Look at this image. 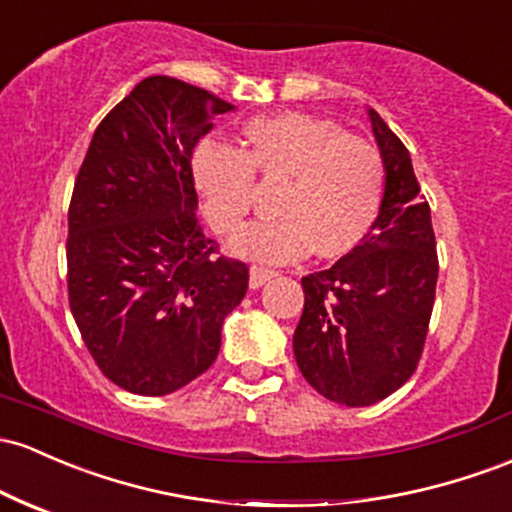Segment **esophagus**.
Masks as SVG:
<instances>
[{
  "label": "esophagus",
  "instance_id": "esophagus-1",
  "mask_svg": "<svg viewBox=\"0 0 512 512\" xmlns=\"http://www.w3.org/2000/svg\"><path fill=\"white\" fill-rule=\"evenodd\" d=\"M274 274H277V272H274V269L252 265L250 267V286H252V289H260V286L265 284V282H269V279H272Z\"/></svg>",
  "mask_w": 512,
  "mask_h": 512
}]
</instances>
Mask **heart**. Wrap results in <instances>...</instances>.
Masks as SVG:
<instances>
[{"label":"heart","instance_id":"1","mask_svg":"<svg viewBox=\"0 0 512 512\" xmlns=\"http://www.w3.org/2000/svg\"><path fill=\"white\" fill-rule=\"evenodd\" d=\"M243 140V153L201 143L192 157L194 187L223 235L243 228L250 216L255 179L284 182L272 204L277 216L252 223L233 240L238 255L294 262L313 250L330 260L367 238L386 189L384 157L374 143L308 114L257 116L243 126Z\"/></svg>","mask_w":512,"mask_h":512}]
</instances>
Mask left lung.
<instances>
[{
  "mask_svg": "<svg viewBox=\"0 0 512 512\" xmlns=\"http://www.w3.org/2000/svg\"><path fill=\"white\" fill-rule=\"evenodd\" d=\"M369 121L386 165L381 211L355 250L301 279L294 333L303 379L350 408L384 401L418 369L440 272L411 155L374 109Z\"/></svg>",
  "mask_w": 512,
  "mask_h": 512,
  "instance_id": "1",
  "label": "left lung"
}]
</instances>
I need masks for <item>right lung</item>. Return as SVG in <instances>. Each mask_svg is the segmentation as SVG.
Returning a JSON list of instances; mask_svg holds the SVG:
<instances>
[{
    "instance_id": "right-lung-1",
    "label": "right lung",
    "mask_w": 512,
    "mask_h": 512,
    "mask_svg": "<svg viewBox=\"0 0 512 512\" xmlns=\"http://www.w3.org/2000/svg\"><path fill=\"white\" fill-rule=\"evenodd\" d=\"M233 109L155 75L94 131L67 211V299L101 374L165 396L204 374L223 320L247 291L245 262L221 255L196 218L192 150Z\"/></svg>"
}]
</instances>
